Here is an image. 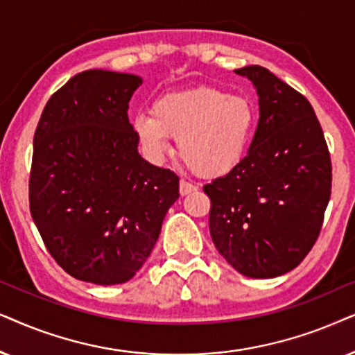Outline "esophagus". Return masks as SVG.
<instances>
[{
    "label": "esophagus",
    "mask_w": 355,
    "mask_h": 355,
    "mask_svg": "<svg viewBox=\"0 0 355 355\" xmlns=\"http://www.w3.org/2000/svg\"><path fill=\"white\" fill-rule=\"evenodd\" d=\"M198 191V187L193 185V183L187 182V180H180V195L182 196H187V195H191V193Z\"/></svg>",
    "instance_id": "1"
}]
</instances>
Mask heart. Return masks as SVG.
<instances>
[{
  "label": "heart",
  "mask_w": 355,
  "mask_h": 355,
  "mask_svg": "<svg viewBox=\"0 0 355 355\" xmlns=\"http://www.w3.org/2000/svg\"><path fill=\"white\" fill-rule=\"evenodd\" d=\"M153 113L133 118V130L153 155L178 138V154L193 173L216 178L242 164L258 125L250 98L217 87L200 86L167 92L153 103Z\"/></svg>",
  "instance_id": "b5f03b06"
}]
</instances>
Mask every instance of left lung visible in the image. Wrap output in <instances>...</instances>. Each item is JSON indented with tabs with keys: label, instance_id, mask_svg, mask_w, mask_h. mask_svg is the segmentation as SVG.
Here are the masks:
<instances>
[{
	"label": "left lung",
	"instance_id": "obj_1",
	"mask_svg": "<svg viewBox=\"0 0 355 355\" xmlns=\"http://www.w3.org/2000/svg\"><path fill=\"white\" fill-rule=\"evenodd\" d=\"M253 83L259 120L248 154L205 185L217 252L240 274L268 279L304 261L331 195V159L310 102L263 66L235 69Z\"/></svg>",
	"mask_w": 355,
	"mask_h": 355
}]
</instances>
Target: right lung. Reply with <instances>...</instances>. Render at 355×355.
<instances>
[{"label":"right lung","mask_w":355,"mask_h":355,"mask_svg":"<svg viewBox=\"0 0 355 355\" xmlns=\"http://www.w3.org/2000/svg\"><path fill=\"white\" fill-rule=\"evenodd\" d=\"M139 76L89 69L58 89L34 135L31 214L69 276L130 281L157 242L178 177L144 160L128 120Z\"/></svg>","instance_id":"add662e5"}]
</instances>
